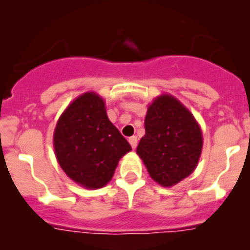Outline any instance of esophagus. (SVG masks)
I'll return each mask as SVG.
<instances>
[{
  "instance_id": "esophagus-1",
  "label": "esophagus",
  "mask_w": 250,
  "mask_h": 250,
  "mask_svg": "<svg viewBox=\"0 0 250 250\" xmlns=\"http://www.w3.org/2000/svg\"><path fill=\"white\" fill-rule=\"evenodd\" d=\"M129 143H130V145H131L132 148H136V146H137V137L136 136L129 137Z\"/></svg>"
}]
</instances>
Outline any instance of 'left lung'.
Returning a JSON list of instances; mask_svg holds the SVG:
<instances>
[{"label": "left lung", "instance_id": "left-lung-1", "mask_svg": "<svg viewBox=\"0 0 250 250\" xmlns=\"http://www.w3.org/2000/svg\"><path fill=\"white\" fill-rule=\"evenodd\" d=\"M145 131L136 152L153 181L171 187L193 172L202 152V131L175 97L164 94L148 105Z\"/></svg>", "mask_w": 250, "mask_h": 250}]
</instances>
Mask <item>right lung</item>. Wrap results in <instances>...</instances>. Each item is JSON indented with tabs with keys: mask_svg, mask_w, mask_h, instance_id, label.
<instances>
[{
	"mask_svg": "<svg viewBox=\"0 0 250 250\" xmlns=\"http://www.w3.org/2000/svg\"><path fill=\"white\" fill-rule=\"evenodd\" d=\"M62 170L85 188H102L113 178L119 160L131 150L109 120L105 102L94 91L82 94L64 110L53 135Z\"/></svg>",
	"mask_w": 250,
	"mask_h": 250,
	"instance_id": "add662e5",
	"label": "right lung"
}]
</instances>
